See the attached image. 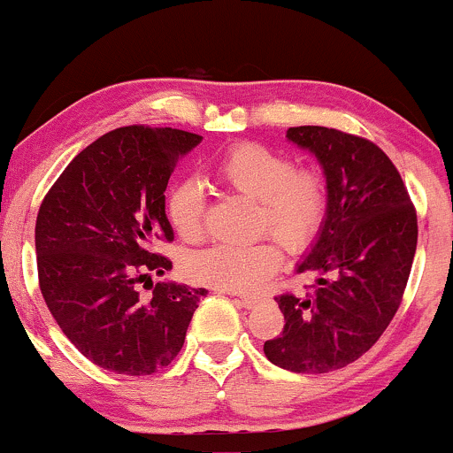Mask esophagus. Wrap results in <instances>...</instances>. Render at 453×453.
<instances>
[{
    "label": "esophagus",
    "instance_id": "1",
    "mask_svg": "<svg viewBox=\"0 0 453 453\" xmlns=\"http://www.w3.org/2000/svg\"><path fill=\"white\" fill-rule=\"evenodd\" d=\"M235 302L240 303L242 308H248V310H250V308H257V306H258V302H261V299H257V297H237Z\"/></svg>",
    "mask_w": 453,
    "mask_h": 453
}]
</instances>
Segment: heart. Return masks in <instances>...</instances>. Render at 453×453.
<instances>
[{
  "label": "heart",
  "instance_id": "b5f03b06",
  "mask_svg": "<svg viewBox=\"0 0 453 453\" xmlns=\"http://www.w3.org/2000/svg\"><path fill=\"white\" fill-rule=\"evenodd\" d=\"M216 177L228 190L258 201L257 226L269 231L288 252L306 250L321 233L329 210V190L323 173L295 169L293 158L258 143H237L218 160ZM205 190L199 181L181 180L166 196V216L177 235L195 242L205 225ZM282 263L273 242L250 246L216 243L192 254L188 278L205 287L233 293H254Z\"/></svg>",
  "mask_w": 453,
  "mask_h": 453
}]
</instances>
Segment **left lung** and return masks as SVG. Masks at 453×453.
Here are the masks:
<instances>
[{
  "instance_id": "1",
  "label": "left lung",
  "mask_w": 453,
  "mask_h": 453,
  "mask_svg": "<svg viewBox=\"0 0 453 453\" xmlns=\"http://www.w3.org/2000/svg\"><path fill=\"white\" fill-rule=\"evenodd\" d=\"M287 139L321 165L329 190L325 225L297 263L314 291L280 295V336L265 357L297 374L344 368L388 329L413 265L418 216L398 169L383 150L323 126L288 128Z\"/></svg>"
}]
</instances>
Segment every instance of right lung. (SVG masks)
<instances>
[{"label": "right lung", "instance_id": "add662e5", "mask_svg": "<svg viewBox=\"0 0 453 453\" xmlns=\"http://www.w3.org/2000/svg\"><path fill=\"white\" fill-rule=\"evenodd\" d=\"M201 143L175 128L106 132L65 166L40 205L35 254L44 302L65 338L115 374H154L184 347L205 288L151 282L173 267L165 190L180 158ZM150 280L138 291V282Z\"/></svg>", "mask_w": 453, "mask_h": 453}]
</instances>
